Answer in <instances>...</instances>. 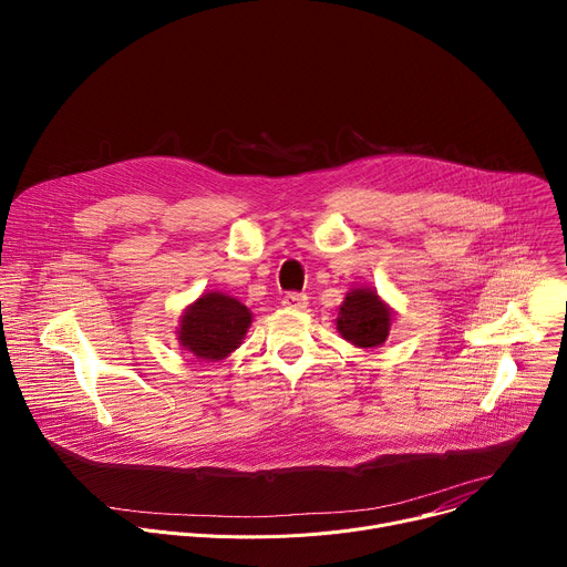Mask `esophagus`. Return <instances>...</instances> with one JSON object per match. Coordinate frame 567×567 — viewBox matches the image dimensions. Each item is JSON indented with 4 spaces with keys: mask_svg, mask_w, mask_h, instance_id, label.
<instances>
[{
    "mask_svg": "<svg viewBox=\"0 0 567 567\" xmlns=\"http://www.w3.org/2000/svg\"><path fill=\"white\" fill-rule=\"evenodd\" d=\"M282 305H285L287 309H305V307H307V296H305V293L289 291V293H285Z\"/></svg>",
    "mask_w": 567,
    "mask_h": 567,
    "instance_id": "esophagus-1",
    "label": "esophagus"
}]
</instances>
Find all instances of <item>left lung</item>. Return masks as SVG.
<instances>
[{
	"instance_id": "obj_1",
	"label": "left lung",
	"mask_w": 567,
	"mask_h": 567,
	"mask_svg": "<svg viewBox=\"0 0 567 567\" xmlns=\"http://www.w3.org/2000/svg\"><path fill=\"white\" fill-rule=\"evenodd\" d=\"M394 320L392 307L374 287H352L339 307L337 330L354 348H379L385 343Z\"/></svg>"
}]
</instances>
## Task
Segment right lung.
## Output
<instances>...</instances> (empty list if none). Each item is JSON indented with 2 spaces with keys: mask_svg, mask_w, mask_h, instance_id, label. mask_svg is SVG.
I'll return each instance as SVG.
<instances>
[{
  "mask_svg": "<svg viewBox=\"0 0 567 567\" xmlns=\"http://www.w3.org/2000/svg\"><path fill=\"white\" fill-rule=\"evenodd\" d=\"M254 322L247 305L221 291H204L179 316L177 341L199 361L217 363L245 341Z\"/></svg>",
  "mask_w": 567,
  "mask_h": 567,
  "instance_id": "obj_1",
  "label": "right lung"
}]
</instances>
